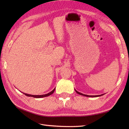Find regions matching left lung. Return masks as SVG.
Segmentation results:
<instances>
[{
    "label": "left lung",
    "mask_w": 129,
    "mask_h": 129,
    "mask_svg": "<svg viewBox=\"0 0 129 129\" xmlns=\"http://www.w3.org/2000/svg\"><path fill=\"white\" fill-rule=\"evenodd\" d=\"M75 91H76V93H77V94H78L79 95L84 96H86V97H98V96H101L104 95V94H101V95H87L82 94V93H81V92H79L78 91H76L75 89Z\"/></svg>",
    "instance_id": "obj_1"
}]
</instances>
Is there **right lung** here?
I'll return each instance as SVG.
<instances>
[{
    "label": "right lung",
    "instance_id": "obj_1",
    "mask_svg": "<svg viewBox=\"0 0 129 129\" xmlns=\"http://www.w3.org/2000/svg\"><path fill=\"white\" fill-rule=\"evenodd\" d=\"M55 90V88H54L53 90H52L51 91H50V92L48 93V94H44V95H31V94H26V93H24L23 94L24 95H25L27 96H30V97H33V98H44V97H46V96H48L51 95L52 94H53Z\"/></svg>",
    "mask_w": 129,
    "mask_h": 129
}]
</instances>
